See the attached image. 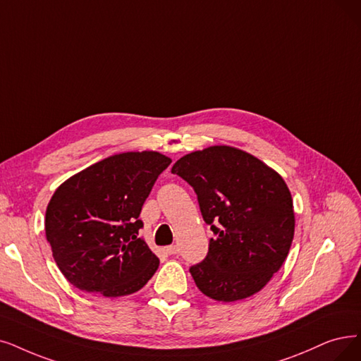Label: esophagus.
I'll return each mask as SVG.
<instances>
[{
	"instance_id": "34e87169",
	"label": "esophagus",
	"mask_w": 361,
	"mask_h": 361,
	"mask_svg": "<svg viewBox=\"0 0 361 361\" xmlns=\"http://www.w3.org/2000/svg\"><path fill=\"white\" fill-rule=\"evenodd\" d=\"M166 252H167V255H178L179 253V247L178 246H167Z\"/></svg>"
}]
</instances>
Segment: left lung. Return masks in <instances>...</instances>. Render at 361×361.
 Segmentation results:
<instances>
[{
	"mask_svg": "<svg viewBox=\"0 0 361 361\" xmlns=\"http://www.w3.org/2000/svg\"><path fill=\"white\" fill-rule=\"evenodd\" d=\"M171 173L188 182L214 238L190 268L206 296L234 302L259 292L292 246L293 201L286 182L256 157L233 147L186 154Z\"/></svg>",
	"mask_w": 361,
	"mask_h": 361,
	"instance_id": "1",
	"label": "left lung"
}]
</instances>
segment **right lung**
<instances>
[{
	"label": "right lung",
	"mask_w": 361,
	"mask_h": 361,
	"mask_svg": "<svg viewBox=\"0 0 361 361\" xmlns=\"http://www.w3.org/2000/svg\"><path fill=\"white\" fill-rule=\"evenodd\" d=\"M169 157L123 152L65 180L46 210V237L65 279L84 292L117 298L140 290L158 257L139 237V219Z\"/></svg>",
	"instance_id": "1"
}]
</instances>
